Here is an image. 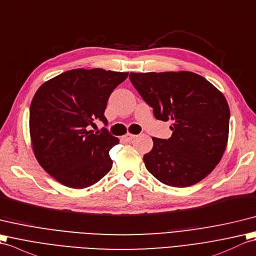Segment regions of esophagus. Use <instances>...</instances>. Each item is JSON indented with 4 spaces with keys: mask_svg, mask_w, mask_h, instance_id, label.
<instances>
[{
    "mask_svg": "<svg viewBox=\"0 0 256 256\" xmlns=\"http://www.w3.org/2000/svg\"><path fill=\"white\" fill-rule=\"evenodd\" d=\"M136 137H137V136H136V134H124V137H122V140L124 141H126V142H130V141H132V139H134Z\"/></svg>",
    "mask_w": 256,
    "mask_h": 256,
    "instance_id": "esophagus-1",
    "label": "esophagus"
}]
</instances>
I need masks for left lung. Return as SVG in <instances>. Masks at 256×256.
<instances>
[{"instance_id":"8db88e82","label":"left lung","mask_w":256,"mask_h":256,"mask_svg":"<svg viewBox=\"0 0 256 256\" xmlns=\"http://www.w3.org/2000/svg\"><path fill=\"white\" fill-rule=\"evenodd\" d=\"M158 120L172 122L168 139L153 137L146 168L161 183L194 185L220 162L228 144L230 110L224 94L190 71L129 74Z\"/></svg>"}]
</instances>
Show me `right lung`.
Returning a JSON list of instances; mask_svg holds the SVG:
<instances>
[{"label":"right lung","mask_w":256,"mask_h":256,"mask_svg":"<svg viewBox=\"0 0 256 256\" xmlns=\"http://www.w3.org/2000/svg\"><path fill=\"white\" fill-rule=\"evenodd\" d=\"M128 72L74 69L44 82L30 104L32 148L42 168L62 185L81 190L110 171V150L119 144L106 129L88 130L95 120L107 124L110 95Z\"/></svg>","instance_id":"1"}]
</instances>
